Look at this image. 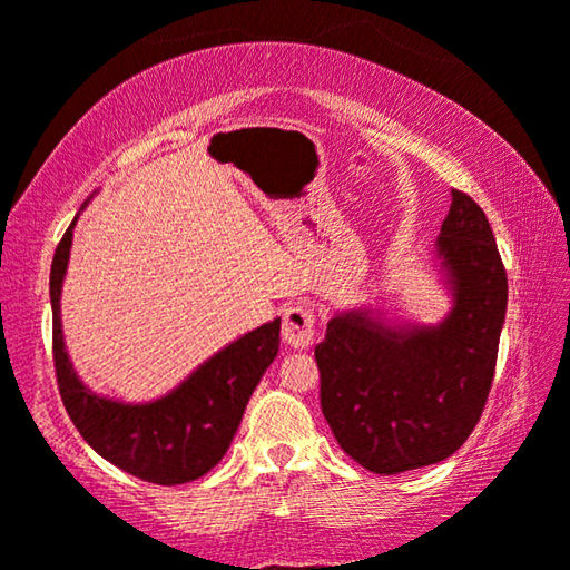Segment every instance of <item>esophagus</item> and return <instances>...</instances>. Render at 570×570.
Returning a JSON list of instances; mask_svg holds the SVG:
<instances>
[{
	"mask_svg": "<svg viewBox=\"0 0 570 570\" xmlns=\"http://www.w3.org/2000/svg\"><path fill=\"white\" fill-rule=\"evenodd\" d=\"M315 336V315L305 305H291L283 318V341L293 348H308Z\"/></svg>",
	"mask_w": 570,
	"mask_h": 570,
	"instance_id": "34e87169",
	"label": "esophagus"
}]
</instances>
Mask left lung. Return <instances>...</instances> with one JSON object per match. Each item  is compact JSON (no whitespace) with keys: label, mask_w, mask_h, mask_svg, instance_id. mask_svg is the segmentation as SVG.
Returning <instances> with one entry per match:
<instances>
[{"label":"left lung","mask_w":570,"mask_h":570,"mask_svg":"<svg viewBox=\"0 0 570 570\" xmlns=\"http://www.w3.org/2000/svg\"><path fill=\"white\" fill-rule=\"evenodd\" d=\"M451 295L438 323L380 308L338 311L315 346L321 407L348 456L374 474L431 466L474 431L494 380L507 273L474 198L451 190L433 247Z\"/></svg>","instance_id":"obj_1"}]
</instances>
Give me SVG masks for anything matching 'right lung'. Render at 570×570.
Instances as JSON below:
<instances>
[{"mask_svg":"<svg viewBox=\"0 0 570 570\" xmlns=\"http://www.w3.org/2000/svg\"><path fill=\"white\" fill-rule=\"evenodd\" d=\"M91 196L78 208L50 267L52 358L58 390L83 441L127 474L173 487L212 471L242 423L252 392L279 352V318L218 348L178 387L150 402H125L86 387L73 370L60 321V293L71 259L73 229Z\"/></svg>","mask_w":570,"mask_h":570,"instance_id":"add662e5","label":"right lung"}]
</instances>
